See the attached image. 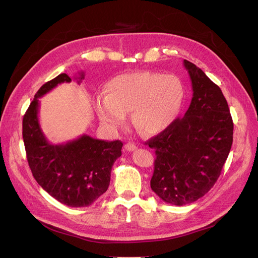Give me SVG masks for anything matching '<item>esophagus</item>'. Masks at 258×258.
Wrapping results in <instances>:
<instances>
[{
	"label": "esophagus",
	"mask_w": 258,
	"mask_h": 258,
	"mask_svg": "<svg viewBox=\"0 0 258 258\" xmlns=\"http://www.w3.org/2000/svg\"><path fill=\"white\" fill-rule=\"evenodd\" d=\"M124 148H126L128 152H132V151L136 150L137 145L135 143H132V142H128L126 145H124Z\"/></svg>",
	"instance_id": "1"
}]
</instances>
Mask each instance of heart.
Instances as JSON below:
<instances>
[{"label": "heart", "instance_id": "b5f03b06", "mask_svg": "<svg viewBox=\"0 0 258 258\" xmlns=\"http://www.w3.org/2000/svg\"><path fill=\"white\" fill-rule=\"evenodd\" d=\"M184 85L176 75L136 71L113 77L99 101L100 120L112 130L122 128L131 111L136 129L147 137L161 135L173 126L182 112Z\"/></svg>", "mask_w": 258, "mask_h": 258}]
</instances>
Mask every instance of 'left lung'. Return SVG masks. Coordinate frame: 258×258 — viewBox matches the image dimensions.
Instances as JSON below:
<instances>
[{
	"label": "left lung",
	"instance_id": "left-lung-1",
	"mask_svg": "<svg viewBox=\"0 0 258 258\" xmlns=\"http://www.w3.org/2000/svg\"><path fill=\"white\" fill-rule=\"evenodd\" d=\"M191 102L183 118L146 144L155 150L153 191L167 204L184 206L212 188L227 159L233 122L221 88L201 69L184 60Z\"/></svg>",
	"mask_w": 258,
	"mask_h": 258
}]
</instances>
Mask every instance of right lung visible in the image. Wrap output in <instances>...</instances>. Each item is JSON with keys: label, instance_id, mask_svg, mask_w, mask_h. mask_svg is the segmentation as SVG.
Listing matches in <instances>:
<instances>
[{"label": "right lung", "instance_id": "right-lung-1", "mask_svg": "<svg viewBox=\"0 0 258 258\" xmlns=\"http://www.w3.org/2000/svg\"><path fill=\"white\" fill-rule=\"evenodd\" d=\"M83 79V72L75 77L79 84ZM71 81L62 73L38 89L23 116L22 138L29 167L38 185L61 204L82 208L92 205L107 190L112 167L121 156L122 143L119 140L106 142L87 135L64 144L47 141L38 121V98L57 85Z\"/></svg>", "mask_w": 258, "mask_h": 258}]
</instances>
